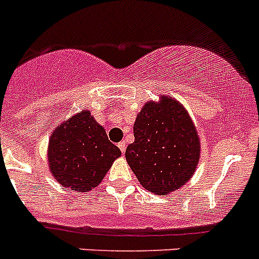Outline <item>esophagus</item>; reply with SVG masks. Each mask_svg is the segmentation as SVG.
I'll return each instance as SVG.
<instances>
[{
	"mask_svg": "<svg viewBox=\"0 0 259 259\" xmlns=\"http://www.w3.org/2000/svg\"><path fill=\"white\" fill-rule=\"evenodd\" d=\"M118 148L120 149V151H122L123 154L125 153V148H127V146H125V142L124 141H120L119 144H118Z\"/></svg>",
	"mask_w": 259,
	"mask_h": 259,
	"instance_id": "34e87169",
	"label": "esophagus"
}]
</instances>
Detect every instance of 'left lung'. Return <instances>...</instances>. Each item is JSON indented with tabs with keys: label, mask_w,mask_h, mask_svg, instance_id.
<instances>
[{
	"label": "left lung",
	"mask_w": 259,
	"mask_h": 259,
	"mask_svg": "<svg viewBox=\"0 0 259 259\" xmlns=\"http://www.w3.org/2000/svg\"><path fill=\"white\" fill-rule=\"evenodd\" d=\"M135 142L125 159L144 189L168 195L194 176L200 159V139L185 106L170 96L149 100L137 114Z\"/></svg>",
	"instance_id": "1"
}]
</instances>
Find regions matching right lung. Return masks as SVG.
I'll return each instance as SVG.
<instances>
[{"label":"right lung","mask_w":259,"mask_h":259,"mask_svg":"<svg viewBox=\"0 0 259 259\" xmlns=\"http://www.w3.org/2000/svg\"><path fill=\"white\" fill-rule=\"evenodd\" d=\"M120 154L87 109L56 125L47 148L52 177L75 193H89L99 186Z\"/></svg>","instance_id":"add662e5"}]
</instances>
